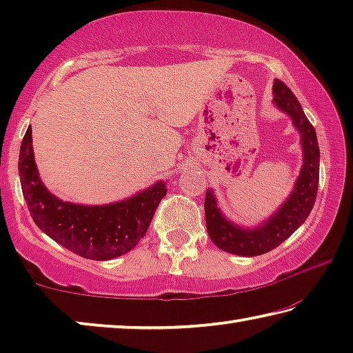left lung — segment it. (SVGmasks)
<instances>
[{
    "instance_id": "left-lung-1",
    "label": "left lung",
    "mask_w": 353,
    "mask_h": 353,
    "mask_svg": "<svg viewBox=\"0 0 353 353\" xmlns=\"http://www.w3.org/2000/svg\"><path fill=\"white\" fill-rule=\"evenodd\" d=\"M274 103L288 113L301 132L303 165L294 191L274 216L252 230H244L229 223L219 213L213 191L205 194V224L210 240L221 250L241 256H255L280 246L292 232L303 224L314 205L319 185V146L314 128L303 113L301 104L282 81H274Z\"/></svg>"
}]
</instances>
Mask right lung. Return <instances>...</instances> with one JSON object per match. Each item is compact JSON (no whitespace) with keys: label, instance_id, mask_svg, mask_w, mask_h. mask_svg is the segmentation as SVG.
<instances>
[{"label":"right lung","instance_id":"right-lung-1","mask_svg":"<svg viewBox=\"0 0 353 353\" xmlns=\"http://www.w3.org/2000/svg\"><path fill=\"white\" fill-rule=\"evenodd\" d=\"M19 172L23 196L39 229L71 252L98 261L132 250L146 235L166 194L165 182H159L134 198L110 205L88 207L62 202L40 181L31 128L21 141Z\"/></svg>","mask_w":353,"mask_h":353}]
</instances>
